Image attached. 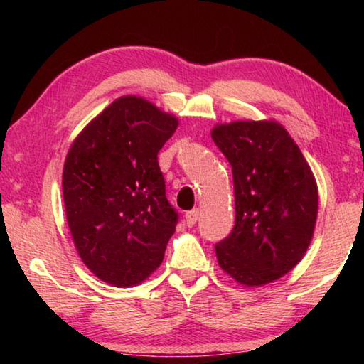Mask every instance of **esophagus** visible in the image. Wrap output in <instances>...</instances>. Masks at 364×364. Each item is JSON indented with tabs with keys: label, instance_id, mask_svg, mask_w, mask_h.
Returning <instances> with one entry per match:
<instances>
[{
	"label": "esophagus",
	"instance_id": "esophagus-1",
	"mask_svg": "<svg viewBox=\"0 0 364 364\" xmlns=\"http://www.w3.org/2000/svg\"><path fill=\"white\" fill-rule=\"evenodd\" d=\"M184 218H186V225L188 226H194L196 221L199 220V210H197V208H194V210L186 212V215H184Z\"/></svg>",
	"mask_w": 364,
	"mask_h": 364
}]
</instances>
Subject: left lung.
Segmentation results:
<instances>
[{"mask_svg":"<svg viewBox=\"0 0 364 364\" xmlns=\"http://www.w3.org/2000/svg\"><path fill=\"white\" fill-rule=\"evenodd\" d=\"M231 165L236 221L215 244L218 264L245 286L279 279L310 245L318 188L304 154L276 122H234L212 132Z\"/></svg>","mask_w":364,"mask_h":364,"instance_id":"1","label":"left lung"}]
</instances>
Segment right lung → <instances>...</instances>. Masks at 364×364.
Listing matches in <instances>:
<instances>
[{
  "mask_svg": "<svg viewBox=\"0 0 364 364\" xmlns=\"http://www.w3.org/2000/svg\"><path fill=\"white\" fill-rule=\"evenodd\" d=\"M178 120L143 97L123 96L73 141L63 193L83 263L117 287L144 281L164 260L180 215L165 196L157 154Z\"/></svg>",
  "mask_w": 364,
  "mask_h": 364,
  "instance_id": "add662e5",
  "label": "right lung"
}]
</instances>
